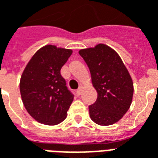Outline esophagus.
Listing matches in <instances>:
<instances>
[{
	"instance_id": "1",
	"label": "esophagus",
	"mask_w": 158,
	"mask_h": 158,
	"mask_svg": "<svg viewBox=\"0 0 158 158\" xmlns=\"http://www.w3.org/2000/svg\"><path fill=\"white\" fill-rule=\"evenodd\" d=\"M82 91H83V87L82 86H79V89H77L76 93H77V95H78V96H80V95L82 94Z\"/></svg>"
}]
</instances>
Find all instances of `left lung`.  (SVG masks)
Returning a JSON list of instances; mask_svg holds the SVG:
<instances>
[{
    "label": "left lung",
    "instance_id": "8db88e82",
    "mask_svg": "<svg viewBox=\"0 0 158 158\" xmlns=\"http://www.w3.org/2000/svg\"><path fill=\"white\" fill-rule=\"evenodd\" d=\"M79 53L89 67L97 91L96 102L89 106L90 118L99 125L115 123L132 102L134 85L129 71L118 54L104 44L82 49Z\"/></svg>",
    "mask_w": 158,
    "mask_h": 158
}]
</instances>
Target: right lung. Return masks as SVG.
<instances>
[{"label": "right lung", "instance_id": "obj_1", "mask_svg": "<svg viewBox=\"0 0 158 158\" xmlns=\"http://www.w3.org/2000/svg\"><path fill=\"white\" fill-rule=\"evenodd\" d=\"M70 49L47 45L28 62L20 79V93L29 115L40 123L56 125L67 117L73 95L66 86L61 69L72 55Z\"/></svg>", "mask_w": 158, "mask_h": 158}]
</instances>
